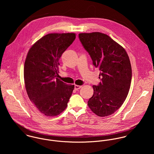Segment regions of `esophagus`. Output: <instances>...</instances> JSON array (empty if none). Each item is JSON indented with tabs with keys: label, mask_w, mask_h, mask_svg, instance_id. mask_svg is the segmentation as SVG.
<instances>
[{
	"label": "esophagus",
	"mask_w": 154,
	"mask_h": 154,
	"mask_svg": "<svg viewBox=\"0 0 154 154\" xmlns=\"http://www.w3.org/2000/svg\"><path fill=\"white\" fill-rule=\"evenodd\" d=\"M81 88H82V86H79V85H75V89H76V90H78Z\"/></svg>",
	"instance_id": "34e87169"
}]
</instances>
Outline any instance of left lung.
Returning a JSON list of instances; mask_svg holds the SVG:
<instances>
[{"label":"left lung","mask_w":154,"mask_h":154,"mask_svg":"<svg viewBox=\"0 0 154 154\" xmlns=\"http://www.w3.org/2000/svg\"><path fill=\"white\" fill-rule=\"evenodd\" d=\"M79 38L100 71L101 82L93 85L88 106L100 117L111 115L122 106L129 91L132 67L129 56L122 46L105 34L80 33Z\"/></svg>","instance_id":"obj_1"}]
</instances>
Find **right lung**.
<instances>
[{"label":"right lung","mask_w":154,"mask_h":154,"mask_svg":"<svg viewBox=\"0 0 154 154\" xmlns=\"http://www.w3.org/2000/svg\"><path fill=\"white\" fill-rule=\"evenodd\" d=\"M75 33H51L38 40L29 50L23 70L26 91L42 113L56 116L63 112L74 89L59 79V59L75 40Z\"/></svg>","instance_id":"add662e5"}]
</instances>
